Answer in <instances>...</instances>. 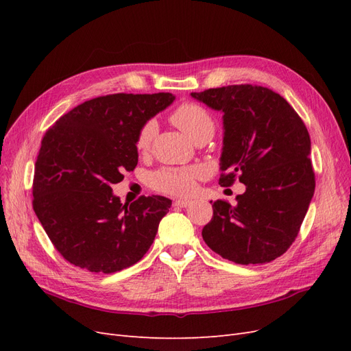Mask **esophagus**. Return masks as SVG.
Here are the masks:
<instances>
[{
  "label": "esophagus",
  "mask_w": 351,
  "mask_h": 351,
  "mask_svg": "<svg viewBox=\"0 0 351 351\" xmlns=\"http://www.w3.org/2000/svg\"><path fill=\"white\" fill-rule=\"evenodd\" d=\"M190 204H192L190 200H183V199L174 200V206H177V208H187V206H190Z\"/></svg>",
  "instance_id": "34e87169"
}]
</instances>
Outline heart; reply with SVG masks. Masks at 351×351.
Masks as SVG:
<instances>
[{
  "label": "heart",
  "mask_w": 351,
  "mask_h": 351,
  "mask_svg": "<svg viewBox=\"0 0 351 351\" xmlns=\"http://www.w3.org/2000/svg\"><path fill=\"white\" fill-rule=\"evenodd\" d=\"M169 121L177 129L182 130L193 142L209 141L215 132V120L212 114L196 102H183L169 112ZM156 123L154 120L145 121L136 134V149L146 154L151 149L154 137L156 134ZM206 176V168L202 165L192 167H164L149 176V186L168 195L186 196L193 193L196 182Z\"/></svg>",
  "instance_id": "heart-1"
}]
</instances>
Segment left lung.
<instances>
[{
	"label": "left lung",
	"instance_id": "left-lung-1",
	"mask_svg": "<svg viewBox=\"0 0 351 351\" xmlns=\"http://www.w3.org/2000/svg\"><path fill=\"white\" fill-rule=\"evenodd\" d=\"M192 97L224 112L219 184L239 178L246 192L231 206L212 204L202 230L208 246L240 265L267 263L295 240L315 192L311 137L280 93L258 84H231Z\"/></svg>",
	"mask_w": 351,
	"mask_h": 351
}]
</instances>
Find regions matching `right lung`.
<instances>
[{
    "instance_id": "obj_1",
    "label": "right lung",
    "mask_w": 351,
    "mask_h": 351,
    "mask_svg": "<svg viewBox=\"0 0 351 351\" xmlns=\"http://www.w3.org/2000/svg\"><path fill=\"white\" fill-rule=\"evenodd\" d=\"M173 101L165 92L105 95L60 117L42 137L32 205L74 267L112 274L149 250L171 200L152 195L123 205L111 184L137 165L139 127Z\"/></svg>"
}]
</instances>
